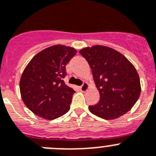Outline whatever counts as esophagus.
<instances>
[{"label":"esophagus","instance_id":"esophagus-1","mask_svg":"<svg viewBox=\"0 0 156 156\" xmlns=\"http://www.w3.org/2000/svg\"><path fill=\"white\" fill-rule=\"evenodd\" d=\"M88 83H86V82H85V83H83L82 85L80 86V89H81V91H82V92H85V91H86L87 89H88Z\"/></svg>","mask_w":156,"mask_h":156}]
</instances>
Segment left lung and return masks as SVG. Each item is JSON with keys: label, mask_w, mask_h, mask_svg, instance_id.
I'll return each instance as SVG.
<instances>
[{"label": "left lung", "mask_w": 156, "mask_h": 156, "mask_svg": "<svg viewBox=\"0 0 156 156\" xmlns=\"http://www.w3.org/2000/svg\"><path fill=\"white\" fill-rule=\"evenodd\" d=\"M92 69L100 95L99 102L88 106L95 116L113 120L133 107L141 93L140 79L132 64L120 53L103 46L79 51Z\"/></svg>", "instance_id": "8db88e82"}]
</instances>
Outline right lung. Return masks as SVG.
<instances>
[{
  "label": "right lung",
  "mask_w": 156,
  "mask_h": 156,
  "mask_svg": "<svg viewBox=\"0 0 156 156\" xmlns=\"http://www.w3.org/2000/svg\"><path fill=\"white\" fill-rule=\"evenodd\" d=\"M77 51L55 45L38 53L28 64L20 80V92L26 106L37 116L54 120L70 109L75 91L65 85L66 65Z\"/></svg>",
  "instance_id": "obj_1"
}]
</instances>
